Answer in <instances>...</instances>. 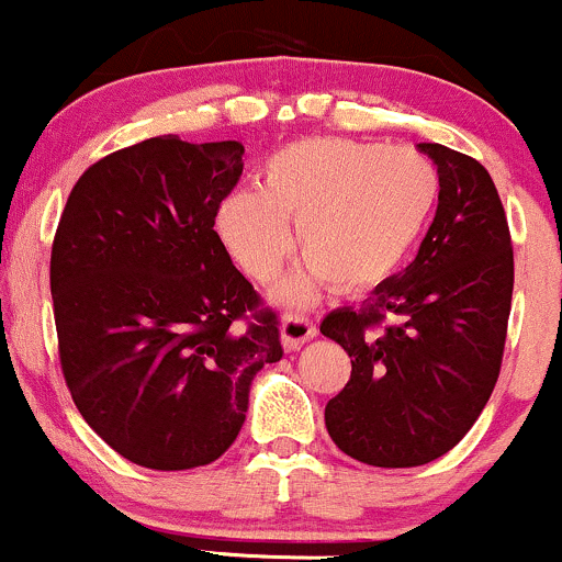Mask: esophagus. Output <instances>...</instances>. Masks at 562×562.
<instances>
[{
  "mask_svg": "<svg viewBox=\"0 0 562 562\" xmlns=\"http://www.w3.org/2000/svg\"><path fill=\"white\" fill-rule=\"evenodd\" d=\"M280 336L285 349H301L310 338L317 336V325L304 314H285L280 323Z\"/></svg>",
  "mask_w": 562,
  "mask_h": 562,
  "instance_id": "esophagus-1",
  "label": "esophagus"
}]
</instances>
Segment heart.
Listing matches in <instances>:
<instances>
[{
  "mask_svg": "<svg viewBox=\"0 0 562 562\" xmlns=\"http://www.w3.org/2000/svg\"><path fill=\"white\" fill-rule=\"evenodd\" d=\"M437 196L440 178L424 154L314 135L271 154L261 191L226 196L218 232L245 274L269 282L293 248L295 224L304 263L277 295L304 304L328 280L349 293L392 280L427 232Z\"/></svg>",
  "mask_w": 562,
  "mask_h": 562,
  "instance_id": "1",
  "label": "heart"
}]
</instances>
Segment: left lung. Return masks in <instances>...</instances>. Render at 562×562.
<instances>
[{
  "instance_id": "left-lung-1",
  "label": "left lung",
  "mask_w": 562,
  "mask_h": 562,
  "mask_svg": "<svg viewBox=\"0 0 562 562\" xmlns=\"http://www.w3.org/2000/svg\"><path fill=\"white\" fill-rule=\"evenodd\" d=\"M437 165V213L418 256L362 301L323 319L351 357L325 405L338 448L371 467H422L448 453L488 403L502 371L515 285L498 191L477 159L418 144Z\"/></svg>"
}]
</instances>
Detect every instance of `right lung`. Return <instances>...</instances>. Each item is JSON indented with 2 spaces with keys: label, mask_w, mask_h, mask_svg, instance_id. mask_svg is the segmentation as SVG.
<instances>
[{
  "label": "right lung",
  "mask_w": 562,
  "mask_h": 562,
  "mask_svg": "<svg viewBox=\"0 0 562 562\" xmlns=\"http://www.w3.org/2000/svg\"><path fill=\"white\" fill-rule=\"evenodd\" d=\"M243 144L157 135L74 183L50 256L58 355L85 422L133 464L194 470L226 453L256 373L282 357L277 314L215 226Z\"/></svg>",
  "instance_id": "add662e5"
}]
</instances>
